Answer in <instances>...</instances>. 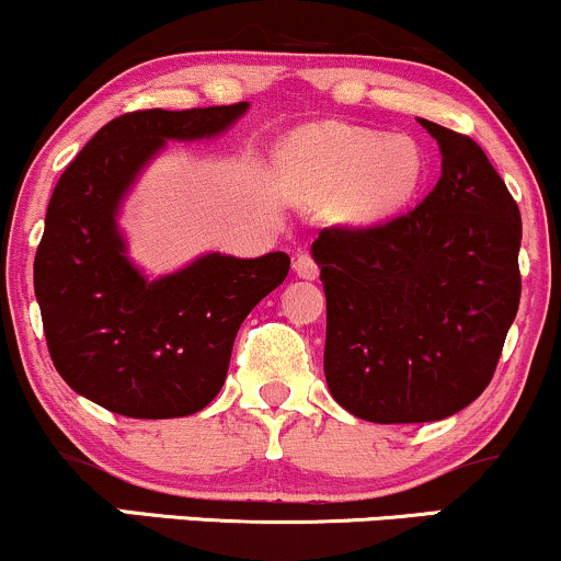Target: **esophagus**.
<instances>
[{"label":"esophagus","instance_id":"1","mask_svg":"<svg viewBox=\"0 0 561 561\" xmlns=\"http://www.w3.org/2000/svg\"><path fill=\"white\" fill-rule=\"evenodd\" d=\"M295 274L300 276V279H317L319 276V263L313 261V255L308 253H298V259L293 263Z\"/></svg>","mask_w":561,"mask_h":561}]
</instances>
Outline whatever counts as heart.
I'll return each mask as SVG.
<instances>
[{
  "label": "heart",
  "mask_w": 561,
  "mask_h": 561,
  "mask_svg": "<svg viewBox=\"0 0 561 561\" xmlns=\"http://www.w3.org/2000/svg\"><path fill=\"white\" fill-rule=\"evenodd\" d=\"M276 176L306 205L332 203L345 227H375L398 216L420 192L424 158L405 134L334 124L295 128L276 145Z\"/></svg>",
  "instance_id": "heart-1"
}]
</instances>
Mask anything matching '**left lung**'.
Listing matches in <instances>:
<instances>
[{"mask_svg":"<svg viewBox=\"0 0 561 561\" xmlns=\"http://www.w3.org/2000/svg\"><path fill=\"white\" fill-rule=\"evenodd\" d=\"M440 179L405 216L324 229L313 242L327 295L332 398L377 424L437 422L491 382L519 308L523 221L478 141L420 118Z\"/></svg>","mask_w":561,"mask_h":561,"instance_id":"1","label":"left lung"}]
</instances>
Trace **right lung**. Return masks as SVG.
Returning <instances> with one entry per match:
<instances>
[{
  "mask_svg": "<svg viewBox=\"0 0 561 561\" xmlns=\"http://www.w3.org/2000/svg\"><path fill=\"white\" fill-rule=\"evenodd\" d=\"M248 107L121 115L55 186L34 261L36 300L55 369L102 409L131 420L197 414L227 379L244 317L285 282L287 253H205L150 279L118 227L128 192L169 141L214 139Z\"/></svg>",
  "mask_w": 561,
  "mask_h": 561,
  "instance_id": "add662e5",
  "label": "right lung"
}]
</instances>
